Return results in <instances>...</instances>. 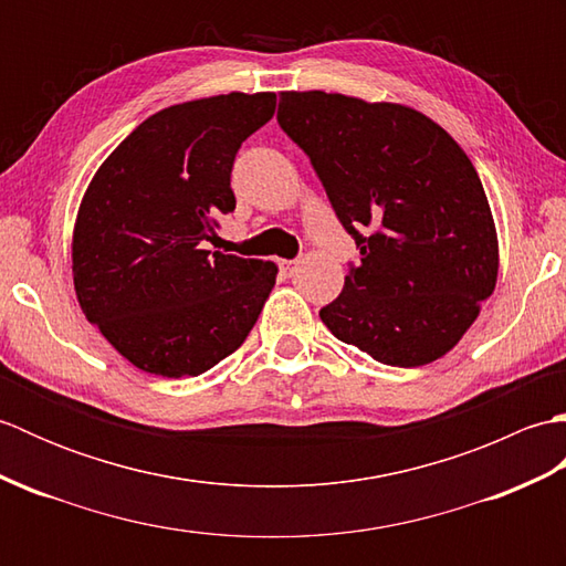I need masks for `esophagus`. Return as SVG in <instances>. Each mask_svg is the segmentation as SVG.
<instances>
[{"label": "esophagus", "mask_w": 566, "mask_h": 566, "mask_svg": "<svg viewBox=\"0 0 566 566\" xmlns=\"http://www.w3.org/2000/svg\"><path fill=\"white\" fill-rule=\"evenodd\" d=\"M280 270L284 276H294L298 272V260H282Z\"/></svg>", "instance_id": "1"}]
</instances>
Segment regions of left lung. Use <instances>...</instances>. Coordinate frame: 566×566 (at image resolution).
I'll return each instance as SVG.
<instances>
[{"instance_id":"8db88e82","label":"left lung","mask_w":566,"mask_h":566,"mask_svg":"<svg viewBox=\"0 0 566 566\" xmlns=\"http://www.w3.org/2000/svg\"><path fill=\"white\" fill-rule=\"evenodd\" d=\"M276 122L363 255L321 321L391 367L450 353L499 276L496 223L467 153L411 106L338 92H282Z\"/></svg>"}]
</instances>
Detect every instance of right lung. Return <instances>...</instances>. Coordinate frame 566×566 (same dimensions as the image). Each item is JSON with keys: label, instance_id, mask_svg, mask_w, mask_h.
Returning a JSON list of instances; mask_svg holds the SVG:
<instances>
[{"label": "right lung", "instance_id": "add662e5", "mask_svg": "<svg viewBox=\"0 0 566 566\" xmlns=\"http://www.w3.org/2000/svg\"><path fill=\"white\" fill-rule=\"evenodd\" d=\"M274 106V92L167 106L94 172L72 228V282L82 314L134 367L197 377L255 326L276 264L203 248L235 209L240 143Z\"/></svg>", "mask_w": 566, "mask_h": 566}]
</instances>
